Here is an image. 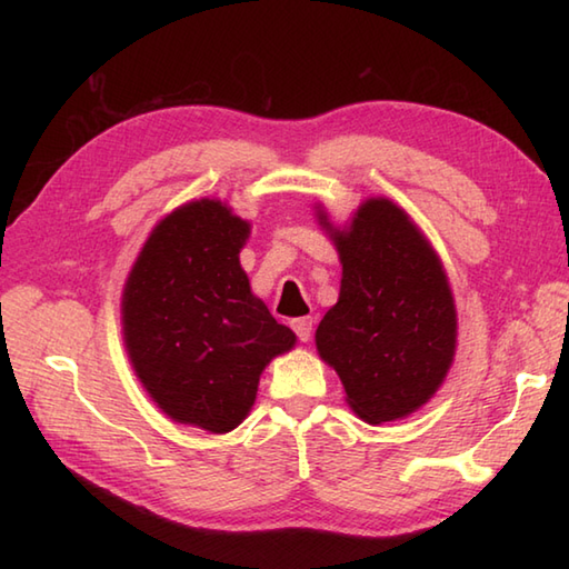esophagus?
<instances>
[{"label": "esophagus", "mask_w": 569, "mask_h": 569, "mask_svg": "<svg viewBox=\"0 0 569 569\" xmlns=\"http://www.w3.org/2000/svg\"><path fill=\"white\" fill-rule=\"evenodd\" d=\"M291 328H293V332L298 335L300 342H308L310 335H312V318H296V320L291 322Z\"/></svg>", "instance_id": "34e87169"}]
</instances>
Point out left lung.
Listing matches in <instances>:
<instances>
[{
    "instance_id": "left-lung-1",
    "label": "left lung",
    "mask_w": 569,
    "mask_h": 569,
    "mask_svg": "<svg viewBox=\"0 0 569 569\" xmlns=\"http://www.w3.org/2000/svg\"><path fill=\"white\" fill-rule=\"evenodd\" d=\"M342 261L337 303L318 325V355L355 413L379 426L416 413L440 389L457 347V310L442 261L406 210L359 204L345 229L318 210Z\"/></svg>"
}]
</instances>
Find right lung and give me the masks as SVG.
Returning <instances> with one entry per match:
<instances>
[{
    "label": "right lung",
    "instance_id": "1",
    "mask_svg": "<svg viewBox=\"0 0 569 569\" xmlns=\"http://www.w3.org/2000/svg\"><path fill=\"white\" fill-rule=\"evenodd\" d=\"M249 229L222 200L180 204L153 227L122 293L124 347L151 401L214 435L249 416L261 371L296 345L241 269Z\"/></svg>",
    "mask_w": 569,
    "mask_h": 569
}]
</instances>
